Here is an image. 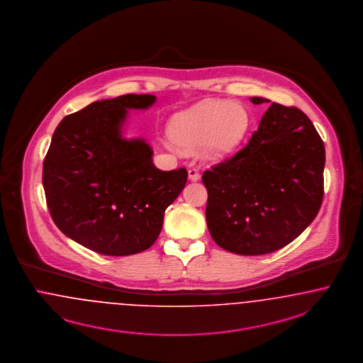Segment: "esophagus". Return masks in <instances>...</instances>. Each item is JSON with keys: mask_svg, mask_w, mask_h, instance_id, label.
I'll list each match as a JSON object with an SVG mask.
<instances>
[{"mask_svg": "<svg viewBox=\"0 0 363 363\" xmlns=\"http://www.w3.org/2000/svg\"><path fill=\"white\" fill-rule=\"evenodd\" d=\"M188 177L190 181H193V182H194V181H199V179H200V173H199V170H197V169H194V167H193V169H189Z\"/></svg>", "mask_w": 363, "mask_h": 363, "instance_id": "1", "label": "esophagus"}]
</instances>
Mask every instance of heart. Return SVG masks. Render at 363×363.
I'll return each instance as SVG.
<instances>
[{
  "label": "heart",
  "mask_w": 363,
  "mask_h": 363,
  "mask_svg": "<svg viewBox=\"0 0 363 363\" xmlns=\"http://www.w3.org/2000/svg\"><path fill=\"white\" fill-rule=\"evenodd\" d=\"M250 127L243 105L224 100H205L173 116L169 132L185 148L201 145L205 160H225L242 145Z\"/></svg>",
  "instance_id": "b5f03b06"
}]
</instances>
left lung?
<instances>
[{"label": "left lung", "mask_w": 363, "mask_h": 363, "mask_svg": "<svg viewBox=\"0 0 363 363\" xmlns=\"http://www.w3.org/2000/svg\"><path fill=\"white\" fill-rule=\"evenodd\" d=\"M324 163V143L312 121L294 106L273 102L250 142L203 172L212 239L239 255L269 254L289 245L319 213Z\"/></svg>", "instance_id": "8db88e82"}]
</instances>
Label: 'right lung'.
I'll use <instances>...</instances> for the list:
<instances>
[{"label": "right lung", "mask_w": 363, "mask_h": 363, "mask_svg": "<svg viewBox=\"0 0 363 363\" xmlns=\"http://www.w3.org/2000/svg\"><path fill=\"white\" fill-rule=\"evenodd\" d=\"M155 101L151 94H125L91 102L59 123L44 158L54 223L102 255H132L152 246L166 208L186 185L185 167L162 172L145 139L123 136L128 109Z\"/></svg>", "instance_id": "obj_1"}]
</instances>
